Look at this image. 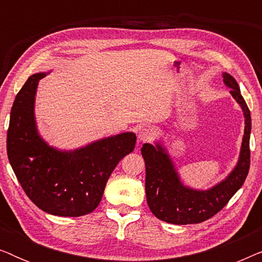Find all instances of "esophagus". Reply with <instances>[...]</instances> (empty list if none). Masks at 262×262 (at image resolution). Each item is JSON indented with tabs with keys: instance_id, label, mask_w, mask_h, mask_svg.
Wrapping results in <instances>:
<instances>
[{
	"instance_id": "obj_1",
	"label": "esophagus",
	"mask_w": 262,
	"mask_h": 262,
	"mask_svg": "<svg viewBox=\"0 0 262 262\" xmlns=\"http://www.w3.org/2000/svg\"><path fill=\"white\" fill-rule=\"evenodd\" d=\"M152 131L148 127H142L141 130L138 131V139L141 142H150L152 139Z\"/></svg>"
}]
</instances>
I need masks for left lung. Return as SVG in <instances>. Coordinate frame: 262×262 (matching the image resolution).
<instances>
[{
    "instance_id": "obj_1",
    "label": "left lung",
    "mask_w": 262,
    "mask_h": 262,
    "mask_svg": "<svg viewBox=\"0 0 262 262\" xmlns=\"http://www.w3.org/2000/svg\"><path fill=\"white\" fill-rule=\"evenodd\" d=\"M223 82L241 106L245 116V135L237 163L224 180L209 189H194L185 186L161 142L145 143L141 151L145 162V193L150 211L167 223L185 225L202 223L227 205L242 187L250 164L249 138L252 130L250 111L239 92L238 83L230 74L223 73Z\"/></svg>"
}]
</instances>
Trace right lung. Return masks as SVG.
<instances>
[{
  "label": "right lung",
  "mask_w": 262,
  "mask_h": 262,
  "mask_svg": "<svg viewBox=\"0 0 262 262\" xmlns=\"http://www.w3.org/2000/svg\"><path fill=\"white\" fill-rule=\"evenodd\" d=\"M28 77L14 100L7 134L9 163L28 198L45 212L80 217L101 202L106 182L119 161L134 151L136 135L124 132L75 150L49 145L39 135L34 116L39 81Z\"/></svg>",
  "instance_id": "right-lung-1"
}]
</instances>
